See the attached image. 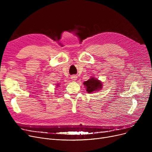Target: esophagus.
<instances>
[{
    "label": "esophagus",
    "mask_w": 152,
    "mask_h": 152,
    "mask_svg": "<svg viewBox=\"0 0 152 152\" xmlns=\"http://www.w3.org/2000/svg\"><path fill=\"white\" fill-rule=\"evenodd\" d=\"M76 78H77V77L76 76H72L71 77V79H72V80H73V81H76Z\"/></svg>",
    "instance_id": "1"
}]
</instances>
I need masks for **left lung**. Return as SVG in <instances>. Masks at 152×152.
Masks as SVG:
<instances>
[{"instance_id": "left-lung-1", "label": "left lung", "mask_w": 152, "mask_h": 152, "mask_svg": "<svg viewBox=\"0 0 152 152\" xmlns=\"http://www.w3.org/2000/svg\"><path fill=\"white\" fill-rule=\"evenodd\" d=\"M84 85L86 87V91L88 93H91L95 91H97L102 87V83L98 80V79L92 77L89 79L88 81H85Z\"/></svg>"}]
</instances>
